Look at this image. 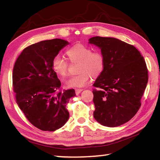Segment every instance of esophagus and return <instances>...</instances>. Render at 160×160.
<instances>
[{"mask_svg": "<svg viewBox=\"0 0 160 160\" xmlns=\"http://www.w3.org/2000/svg\"><path fill=\"white\" fill-rule=\"evenodd\" d=\"M82 90H83L82 89H76V90H75V94H79Z\"/></svg>", "mask_w": 160, "mask_h": 160, "instance_id": "1", "label": "esophagus"}]
</instances>
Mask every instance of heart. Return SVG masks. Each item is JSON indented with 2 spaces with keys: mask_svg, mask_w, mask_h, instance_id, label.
I'll use <instances>...</instances> for the list:
<instances>
[{
  "mask_svg": "<svg viewBox=\"0 0 160 160\" xmlns=\"http://www.w3.org/2000/svg\"><path fill=\"white\" fill-rule=\"evenodd\" d=\"M66 53L72 63H79L78 70L80 72L66 80L68 88H82L88 82L91 76L97 78L104 72L105 58L99 51L92 52L91 48L77 44L68 48ZM52 68L58 76L64 77L67 75L68 63L64 58L57 56L52 61Z\"/></svg>",
  "mask_w": 160,
  "mask_h": 160,
  "instance_id": "heart-1",
  "label": "heart"
}]
</instances>
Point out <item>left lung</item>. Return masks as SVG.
I'll return each instance as SVG.
<instances>
[{
  "label": "left lung",
  "mask_w": 160,
  "mask_h": 160,
  "mask_svg": "<svg viewBox=\"0 0 160 160\" xmlns=\"http://www.w3.org/2000/svg\"><path fill=\"white\" fill-rule=\"evenodd\" d=\"M89 43L101 49L105 58L104 72L93 86L94 117L107 127L128 122L140 107L148 81L144 58L132 45L113 37H94Z\"/></svg>",
  "instance_id": "1"
}]
</instances>
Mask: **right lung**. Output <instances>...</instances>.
<instances>
[{"instance_id":"1","label":"right lung","mask_w":160,"mask_h":160,"mask_svg":"<svg viewBox=\"0 0 160 160\" xmlns=\"http://www.w3.org/2000/svg\"><path fill=\"white\" fill-rule=\"evenodd\" d=\"M68 42L45 40L29 46L15 61L12 86L17 104L32 125L44 131H54L69 118L66 108L73 89L58 91L61 81L52 68V61Z\"/></svg>"}]
</instances>
